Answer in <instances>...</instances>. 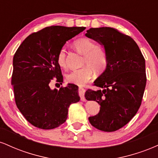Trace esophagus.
<instances>
[{
  "label": "esophagus",
  "mask_w": 158,
  "mask_h": 158,
  "mask_svg": "<svg viewBox=\"0 0 158 158\" xmlns=\"http://www.w3.org/2000/svg\"><path fill=\"white\" fill-rule=\"evenodd\" d=\"M85 89L83 88H79V94L80 96L81 100V101H85Z\"/></svg>",
  "instance_id": "34e87169"
}]
</instances>
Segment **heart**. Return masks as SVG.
<instances>
[{
    "label": "heart",
    "instance_id": "b5f03b06",
    "mask_svg": "<svg viewBox=\"0 0 158 158\" xmlns=\"http://www.w3.org/2000/svg\"><path fill=\"white\" fill-rule=\"evenodd\" d=\"M74 47L77 51L85 56L83 65L85 68L73 70L66 76L69 83L82 86L88 82L93 77V68L96 71L103 70L107 64V55L104 49L98 47L94 41L88 38H81L74 41ZM59 66L65 68L66 64V49L61 48L57 56Z\"/></svg>",
    "mask_w": 158,
    "mask_h": 158
}]
</instances>
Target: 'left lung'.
Segmentation results:
<instances>
[{"instance_id":"left-lung-1","label":"left lung","mask_w":158,"mask_h":158,"mask_svg":"<svg viewBox=\"0 0 158 158\" xmlns=\"http://www.w3.org/2000/svg\"><path fill=\"white\" fill-rule=\"evenodd\" d=\"M85 35L104 47L106 70L94 81L98 90H88L87 100L100 105L90 124L103 131H115L129 122L142 102L146 84V63L138 45L130 36L111 27L90 28Z\"/></svg>"}]
</instances>
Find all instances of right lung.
<instances>
[{"label":"right lung","instance_id":"obj_1","mask_svg":"<svg viewBox=\"0 0 158 158\" xmlns=\"http://www.w3.org/2000/svg\"><path fill=\"white\" fill-rule=\"evenodd\" d=\"M85 29L45 27L27 37L14 55L11 82L16 106L32 126L41 129L57 128L68 118L69 106L80 100L76 85L52 90L49 84L53 78L63 82L58 53L67 41Z\"/></svg>","mask_w":158,"mask_h":158}]
</instances>
